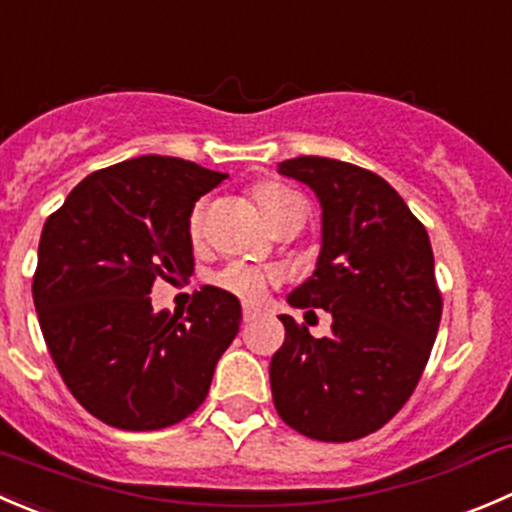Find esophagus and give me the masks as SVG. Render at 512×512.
<instances>
[{
	"label": "esophagus",
	"mask_w": 512,
	"mask_h": 512,
	"mask_svg": "<svg viewBox=\"0 0 512 512\" xmlns=\"http://www.w3.org/2000/svg\"><path fill=\"white\" fill-rule=\"evenodd\" d=\"M257 317V310L255 307H250V305H245L242 307V322H252Z\"/></svg>",
	"instance_id": "34e87169"
}]
</instances>
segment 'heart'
<instances>
[{
	"instance_id": "heart-1",
	"label": "heart",
	"mask_w": 512,
	"mask_h": 512,
	"mask_svg": "<svg viewBox=\"0 0 512 512\" xmlns=\"http://www.w3.org/2000/svg\"><path fill=\"white\" fill-rule=\"evenodd\" d=\"M252 202L260 210V215L265 217V222L270 227L282 225V222H290L295 217L302 215V200L297 192H292L290 187L280 185V182L262 180L255 182L250 190ZM187 235L195 245H200L202 237H205V207L197 205L195 210L187 217ZM272 275L262 267L245 265V262H235V265H227L225 270H220L215 275V285L227 290L230 295L240 297L245 302L260 300L262 292L270 287Z\"/></svg>"
}]
</instances>
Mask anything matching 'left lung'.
<instances>
[{
  "instance_id": "1",
  "label": "left lung",
  "mask_w": 512,
  "mask_h": 512,
  "mask_svg": "<svg viewBox=\"0 0 512 512\" xmlns=\"http://www.w3.org/2000/svg\"><path fill=\"white\" fill-rule=\"evenodd\" d=\"M322 205L317 270L287 302L322 307L332 335L312 337L280 315L285 342L272 355L277 415L322 443H350L393 420L428 365L443 295L423 222L380 175L330 157L280 162Z\"/></svg>"
}]
</instances>
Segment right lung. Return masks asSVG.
Listing matches in <instances>:
<instances>
[{
  "label": "right lung",
  "instance_id": "add662e5",
  "mask_svg": "<svg viewBox=\"0 0 512 512\" xmlns=\"http://www.w3.org/2000/svg\"><path fill=\"white\" fill-rule=\"evenodd\" d=\"M227 175L145 155L84 177L47 217L32 297L69 393L119 430H162L195 413L240 330V300L205 285L187 315L152 310L155 280L192 275L187 217Z\"/></svg>",
  "mask_w": 512,
  "mask_h": 512
}]
</instances>
